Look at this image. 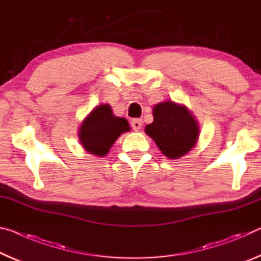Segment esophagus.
Instances as JSON below:
<instances>
[{
	"label": "esophagus",
	"mask_w": 261,
	"mask_h": 261,
	"mask_svg": "<svg viewBox=\"0 0 261 261\" xmlns=\"http://www.w3.org/2000/svg\"><path fill=\"white\" fill-rule=\"evenodd\" d=\"M131 125H132V129L135 131H139L141 129V126H143V121L139 120V118H135V120H132Z\"/></svg>",
	"instance_id": "esophagus-1"
}]
</instances>
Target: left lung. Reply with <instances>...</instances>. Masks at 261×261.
<instances>
[{
    "label": "left lung",
    "instance_id": "obj_1",
    "mask_svg": "<svg viewBox=\"0 0 261 261\" xmlns=\"http://www.w3.org/2000/svg\"><path fill=\"white\" fill-rule=\"evenodd\" d=\"M153 117L151 124L145 126V132L165 156L171 160L180 159L197 145L199 124L187 106L166 100L154 106Z\"/></svg>",
    "mask_w": 261,
    "mask_h": 261
}]
</instances>
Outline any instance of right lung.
Instances as JSON below:
<instances>
[{
	"instance_id": "right-lung-1",
	"label": "right lung",
	"mask_w": 261,
	"mask_h": 261,
	"mask_svg": "<svg viewBox=\"0 0 261 261\" xmlns=\"http://www.w3.org/2000/svg\"><path fill=\"white\" fill-rule=\"evenodd\" d=\"M130 130L125 118L115 116L108 103H101L83 120L78 138L88 154L102 158L107 155L118 137Z\"/></svg>"
}]
</instances>
